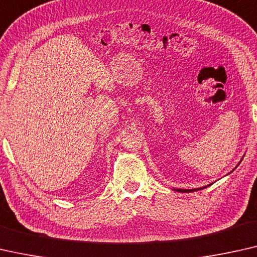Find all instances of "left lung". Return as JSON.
Returning <instances> with one entry per match:
<instances>
[{"label": "left lung", "instance_id": "obj_1", "mask_svg": "<svg viewBox=\"0 0 257 257\" xmlns=\"http://www.w3.org/2000/svg\"><path fill=\"white\" fill-rule=\"evenodd\" d=\"M207 186H209V185H207ZM207 186L199 187V189H192V190H185V189H175V191H178V192H186V193H189V192H194V191H198V190H202V189H205V187H207Z\"/></svg>", "mask_w": 257, "mask_h": 257}]
</instances>
